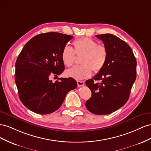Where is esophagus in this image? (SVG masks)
<instances>
[{
	"label": "esophagus",
	"instance_id": "esophagus-1",
	"mask_svg": "<svg viewBox=\"0 0 151 151\" xmlns=\"http://www.w3.org/2000/svg\"><path fill=\"white\" fill-rule=\"evenodd\" d=\"M85 84L84 81H77V85H78V87H82Z\"/></svg>",
	"mask_w": 151,
	"mask_h": 151
}]
</instances>
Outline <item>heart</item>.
<instances>
[{
	"mask_svg": "<svg viewBox=\"0 0 151 151\" xmlns=\"http://www.w3.org/2000/svg\"><path fill=\"white\" fill-rule=\"evenodd\" d=\"M74 50L71 47L65 46L61 52V59L66 66H71L75 62V53L81 55L80 63L81 64L68 69L65 75L77 80L87 78L91 76L92 70L99 73L102 70L106 63L108 52L104 45L98 44L92 38L82 37L73 42Z\"/></svg>",
	"mask_w": 151,
	"mask_h": 151,
	"instance_id": "1",
	"label": "heart"
}]
</instances>
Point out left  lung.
<instances>
[{
	"label": "left lung",
	"mask_w": 151,
	"mask_h": 151,
	"mask_svg": "<svg viewBox=\"0 0 151 151\" xmlns=\"http://www.w3.org/2000/svg\"><path fill=\"white\" fill-rule=\"evenodd\" d=\"M96 36L104 43L108 56L102 70L86 81L92 96L85 106L93 114H109L128 101L136 79L137 61L131 47L118 37L109 33Z\"/></svg>",
	"instance_id": "left-lung-1"
}]
</instances>
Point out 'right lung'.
<instances>
[{
    "mask_svg": "<svg viewBox=\"0 0 151 151\" xmlns=\"http://www.w3.org/2000/svg\"><path fill=\"white\" fill-rule=\"evenodd\" d=\"M73 36L57 32L37 35L21 51L16 62L15 82L23 105L38 114L53 113L61 106L66 94L77 87L72 78H58L64 70L61 52Z\"/></svg>",
    "mask_w": 151,
    "mask_h": 151,
    "instance_id": "add662e5",
    "label": "right lung"
}]
</instances>
